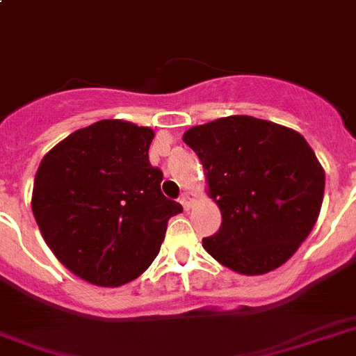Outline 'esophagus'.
<instances>
[{
	"instance_id": "1",
	"label": "esophagus",
	"mask_w": 356,
	"mask_h": 356,
	"mask_svg": "<svg viewBox=\"0 0 356 356\" xmlns=\"http://www.w3.org/2000/svg\"><path fill=\"white\" fill-rule=\"evenodd\" d=\"M179 201H181V204H183L184 210L188 211V210H190V208H192V206H193V201H195V199H193L192 193L184 192L183 195H181V199H179Z\"/></svg>"
}]
</instances>
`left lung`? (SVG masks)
Instances as JSON below:
<instances>
[{
	"label": "left lung",
	"mask_w": 356,
	"mask_h": 356,
	"mask_svg": "<svg viewBox=\"0 0 356 356\" xmlns=\"http://www.w3.org/2000/svg\"><path fill=\"white\" fill-rule=\"evenodd\" d=\"M183 139L222 215L219 232L202 238L206 252L243 275L284 264L315 226L324 197V170L306 139L250 115L193 127Z\"/></svg>",
	"instance_id": "left-lung-1"
}]
</instances>
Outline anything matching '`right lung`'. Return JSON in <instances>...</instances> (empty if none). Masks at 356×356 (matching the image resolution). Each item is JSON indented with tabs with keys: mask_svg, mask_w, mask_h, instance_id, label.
Wrapping results in <instances>:
<instances>
[{
	"mask_svg": "<svg viewBox=\"0 0 356 356\" xmlns=\"http://www.w3.org/2000/svg\"><path fill=\"white\" fill-rule=\"evenodd\" d=\"M154 132L119 119L76 130L41 161L32 211L63 266L95 286H121L154 262L183 211L148 161Z\"/></svg>",
	"mask_w": 356,
	"mask_h": 356,
	"instance_id": "right-lung-1",
	"label": "right lung"
}]
</instances>
